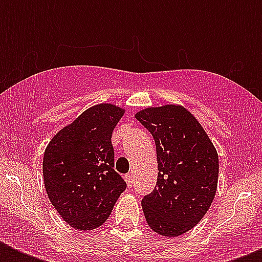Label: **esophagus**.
<instances>
[{
    "instance_id": "esophagus-1",
    "label": "esophagus",
    "mask_w": 262,
    "mask_h": 262,
    "mask_svg": "<svg viewBox=\"0 0 262 262\" xmlns=\"http://www.w3.org/2000/svg\"><path fill=\"white\" fill-rule=\"evenodd\" d=\"M125 181H126L127 186L130 187L132 183H133V179H132V174H126V175H125Z\"/></svg>"
}]
</instances>
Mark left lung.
<instances>
[{
    "instance_id": "1",
    "label": "left lung",
    "mask_w": 262,
    "mask_h": 262,
    "mask_svg": "<svg viewBox=\"0 0 262 262\" xmlns=\"http://www.w3.org/2000/svg\"><path fill=\"white\" fill-rule=\"evenodd\" d=\"M158 156V187L141 201L148 226L175 238L200 223L215 199L219 156L194 115L181 104L137 111Z\"/></svg>"
}]
</instances>
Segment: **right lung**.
I'll return each mask as SVG.
<instances>
[{
    "label": "right lung",
    "mask_w": 262,
    "mask_h": 262,
    "mask_svg": "<svg viewBox=\"0 0 262 262\" xmlns=\"http://www.w3.org/2000/svg\"><path fill=\"white\" fill-rule=\"evenodd\" d=\"M125 108L99 103L63 126L47 144L43 181L47 197L71 227L102 226L126 182L114 171L111 135Z\"/></svg>",
    "instance_id": "obj_1"
}]
</instances>
